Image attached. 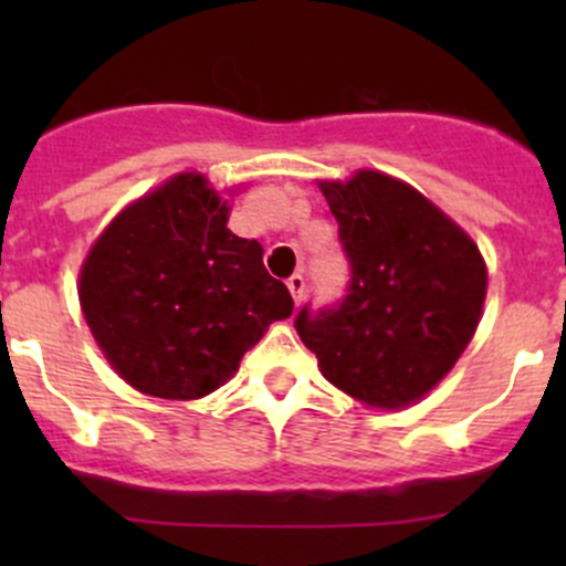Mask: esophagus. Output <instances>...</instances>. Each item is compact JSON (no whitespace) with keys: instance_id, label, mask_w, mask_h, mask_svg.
Masks as SVG:
<instances>
[{"instance_id":"34e87169","label":"esophagus","mask_w":566,"mask_h":566,"mask_svg":"<svg viewBox=\"0 0 566 566\" xmlns=\"http://www.w3.org/2000/svg\"><path fill=\"white\" fill-rule=\"evenodd\" d=\"M287 290L293 293V301L295 306H301V301H304V293H306V282L301 273H293V276L287 279Z\"/></svg>"}]
</instances>
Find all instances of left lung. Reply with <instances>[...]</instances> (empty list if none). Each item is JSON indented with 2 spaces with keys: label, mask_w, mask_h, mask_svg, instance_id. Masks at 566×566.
Listing matches in <instances>:
<instances>
[{
  "label": "left lung",
  "mask_w": 566,
  "mask_h": 566,
  "mask_svg": "<svg viewBox=\"0 0 566 566\" xmlns=\"http://www.w3.org/2000/svg\"><path fill=\"white\" fill-rule=\"evenodd\" d=\"M350 265L345 298L295 317L319 373L375 408L424 397L482 317L488 271L476 243L416 188L380 172L323 182Z\"/></svg>",
  "instance_id": "8db88e82"
}]
</instances>
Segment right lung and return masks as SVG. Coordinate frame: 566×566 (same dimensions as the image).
<instances>
[{"label": "right lung", "mask_w": 566, "mask_h": 566, "mask_svg": "<svg viewBox=\"0 0 566 566\" xmlns=\"http://www.w3.org/2000/svg\"><path fill=\"white\" fill-rule=\"evenodd\" d=\"M227 202L202 175H177L112 221L90 251L78 298L117 375L161 399H199L232 378L290 290L262 247L227 230Z\"/></svg>", "instance_id": "1"}]
</instances>
